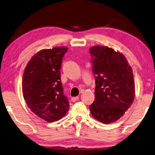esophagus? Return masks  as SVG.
I'll return each mask as SVG.
<instances>
[{
  "mask_svg": "<svg viewBox=\"0 0 155 155\" xmlns=\"http://www.w3.org/2000/svg\"><path fill=\"white\" fill-rule=\"evenodd\" d=\"M78 99H79V97H78V96H77V97H72V98L71 99V100L72 102H75V101H77L78 100Z\"/></svg>",
  "mask_w": 155,
  "mask_h": 155,
  "instance_id": "esophagus-1",
  "label": "esophagus"
}]
</instances>
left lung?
<instances>
[{"instance_id":"obj_1","label":"left lung","mask_w":155,"mask_h":155,"mask_svg":"<svg viewBox=\"0 0 155 155\" xmlns=\"http://www.w3.org/2000/svg\"><path fill=\"white\" fill-rule=\"evenodd\" d=\"M95 78L93 117L104 124L118 120L133 104L135 84L132 68L121 52L101 46L89 49Z\"/></svg>"}]
</instances>
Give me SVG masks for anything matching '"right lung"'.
<instances>
[{"mask_svg":"<svg viewBox=\"0 0 155 155\" xmlns=\"http://www.w3.org/2000/svg\"><path fill=\"white\" fill-rule=\"evenodd\" d=\"M67 51L66 47H56L38 51L31 58L23 74L22 93L27 105L48 122L61 119L70 109L60 77Z\"/></svg>","mask_w":155,"mask_h":155,"instance_id":"right-lung-1","label":"right lung"}]
</instances>
